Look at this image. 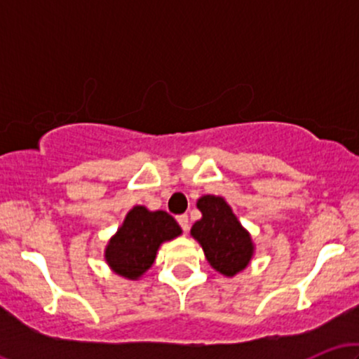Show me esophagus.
I'll return each instance as SVG.
<instances>
[{"mask_svg": "<svg viewBox=\"0 0 359 359\" xmlns=\"http://www.w3.org/2000/svg\"><path fill=\"white\" fill-rule=\"evenodd\" d=\"M177 221H179L180 228H182L184 231L187 233L189 231V217H187V214H180V216H177Z\"/></svg>", "mask_w": 359, "mask_h": 359, "instance_id": "1", "label": "esophagus"}]
</instances>
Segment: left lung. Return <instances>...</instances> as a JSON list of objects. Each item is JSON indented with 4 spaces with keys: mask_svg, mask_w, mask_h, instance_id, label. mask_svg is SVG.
Masks as SVG:
<instances>
[{
    "mask_svg": "<svg viewBox=\"0 0 359 359\" xmlns=\"http://www.w3.org/2000/svg\"><path fill=\"white\" fill-rule=\"evenodd\" d=\"M203 217L191 228V236L203 246L205 259L224 277H234L250 265L255 243L243 228L231 205L221 196H203L197 199Z\"/></svg>",
    "mask_w": 359,
    "mask_h": 359,
    "instance_id": "left-lung-1",
    "label": "left lung"
}]
</instances>
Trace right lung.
<instances>
[{
	"label": "right lung",
	"mask_w": 359,
	"mask_h": 359,
	"mask_svg": "<svg viewBox=\"0 0 359 359\" xmlns=\"http://www.w3.org/2000/svg\"><path fill=\"white\" fill-rule=\"evenodd\" d=\"M182 229L165 211L135 205L118 231L109 238L104 259L111 271L128 280H138L154 265L162 243L180 236Z\"/></svg>",
	"instance_id": "1"
}]
</instances>
